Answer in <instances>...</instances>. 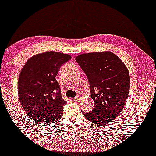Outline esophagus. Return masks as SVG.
<instances>
[{"label": "esophagus", "instance_id": "obj_1", "mask_svg": "<svg viewBox=\"0 0 156 156\" xmlns=\"http://www.w3.org/2000/svg\"><path fill=\"white\" fill-rule=\"evenodd\" d=\"M79 99H80V97L79 96H77V97H76L74 98V100L76 101V102H78V101L79 100Z\"/></svg>", "mask_w": 156, "mask_h": 156}]
</instances>
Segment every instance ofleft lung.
<instances>
[{
	"label": "left lung",
	"mask_w": 156,
	"mask_h": 156,
	"mask_svg": "<svg viewBox=\"0 0 156 156\" xmlns=\"http://www.w3.org/2000/svg\"><path fill=\"white\" fill-rule=\"evenodd\" d=\"M76 60L87 76L94 108L83 113L91 123L104 126L121 112L129 96L130 76L119 57L110 51L77 56Z\"/></svg>",
	"instance_id": "obj_1"
}]
</instances>
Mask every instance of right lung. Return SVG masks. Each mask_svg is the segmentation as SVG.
Returning <instances> with one entry per match:
<instances>
[{
    "mask_svg": "<svg viewBox=\"0 0 156 156\" xmlns=\"http://www.w3.org/2000/svg\"><path fill=\"white\" fill-rule=\"evenodd\" d=\"M69 54L47 51L35 54L24 64L18 80V95L30 119L41 125L57 122L66 102L56 80L60 67L69 61Z\"/></svg>",
    "mask_w": 156,
    "mask_h": 156,
    "instance_id": "add662e5",
    "label": "right lung"
}]
</instances>
